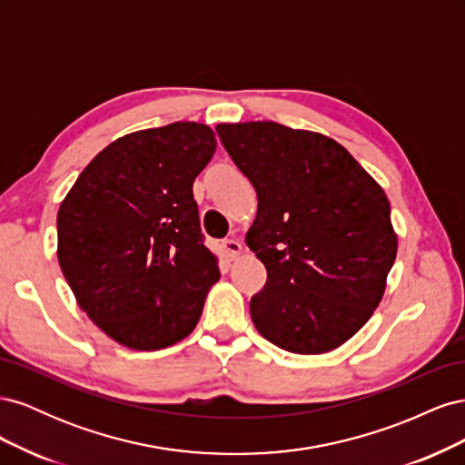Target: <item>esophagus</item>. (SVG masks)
Listing matches in <instances>:
<instances>
[{"label":"esophagus","mask_w":465,"mask_h":465,"mask_svg":"<svg viewBox=\"0 0 465 465\" xmlns=\"http://www.w3.org/2000/svg\"><path fill=\"white\" fill-rule=\"evenodd\" d=\"M223 252H224V256L234 260L242 254V244L234 241V238H227V241L223 242Z\"/></svg>","instance_id":"obj_1"}]
</instances>
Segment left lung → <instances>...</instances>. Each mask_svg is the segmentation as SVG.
I'll return each mask as SVG.
<instances>
[{"label": "left lung", "instance_id": "1", "mask_svg": "<svg viewBox=\"0 0 465 465\" xmlns=\"http://www.w3.org/2000/svg\"><path fill=\"white\" fill-rule=\"evenodd\" d=\"M217 134L258 195L246 232L267 270L250 301L256 330L299 355L343 345L382 301L398 254L382 186L328 135L277 122L219 124Z\"/></svg>", "mask_w": 465, "mask_h": 465}]
</instances>
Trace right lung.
Here are the masks:
<instances>
[{"mask_svg":"<svg viewBox=\"0 0 465 465\" xmlns=\"http://www.w3.org/2000/svg\"><path fill=\"white\" fill-rule=\"evenodd\" d=\"M217 149L205 124L139 130L104 147L58 211V262L108 337L157 351L200 322L219 260L203 244L193 180Z\"/></svg>","mask_w":465,"mask_h":465,"instance_id":"obj_1","label":"right lung"}]
</instances>
